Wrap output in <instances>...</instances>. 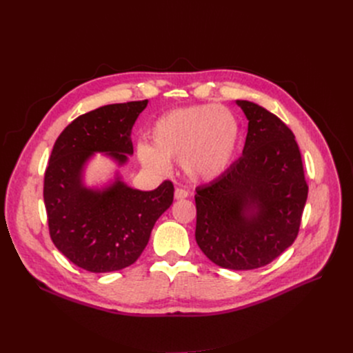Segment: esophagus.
I'll use <instances>...</instances> for the list:
<instances>
[{
	"mask_svg": "<svg viewBox=\"0 0 353 353\" xmlns=\"http://www.w3.org/2000/svg\"><path fill=\"white\" fill-rule=\"evenodd\" d=\"M188 195H190V194H188V191H187V190H183V188H176V190H175V192H174L175 199H185Z\"/></svg>",
	"mask_w": 353,
	"mask_h": 353,
	"instance_id": "obj_1",
	"label": "esophagus"
}]
</instances>
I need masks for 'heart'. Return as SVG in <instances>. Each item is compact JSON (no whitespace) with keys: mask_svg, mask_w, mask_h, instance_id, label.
Wrapping results in <instances>:
<instances>
[{"mask_svg":"<svg viewBox=\"0 0 353 353\" xmlns=\"http://www.w3.org/2000/svg\"><path fill=\"white\" fill-rule=\"evenodd\" d=\"M150 145H138V159L154 174H165L168 161H179L191 181L220 178L236 158L241 129L225 106L195 105L158 117L149 132Z\"/></svg>","mask_w":353,"mask_h":353,"instance_id":"b5f03b06","label":"heart"}]
</instances>
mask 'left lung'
I'll list each match as a JSON object with an SVG mask.
<instances>
[{"label": "left lung", "instance_id": "obj_1", "mask_svg": "<svg viewBox=\"0 0 353 353\" xmlns=\"http://www.w3.org/2000/svg\"><path fill=\"white\" fill-rule=\"evenodd\" d=\"M236 103L248 121L243 157L196 188L195 240L216 265L253 270L293 244L309 188L293 132L257 103Z\"/></svg>", "mask_w": 353, "mask_h": 353}]
</instances>
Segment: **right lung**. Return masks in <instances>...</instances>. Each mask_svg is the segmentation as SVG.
<instances>
[{
  "mask_svg": "<svg viewBox=\"0 0 353 353\" xmlns=\"http://www.w3.org/2000/svg\"><path fill=\"white\" fill-rule=\"evenodd\" d=\"M148 100L106 105L79 116L57 138L44 175L50 236L72 263L92 273L122 270L138 260L158 218L174 201L172 182L154 191L129 187L119 170L88 185L96 154L125 166L133 155L132 128Z\"/></svg>",
  "mask_w": 353,
  "mask_h": 353,
  "instance_id": "obj_1",
  "label": "right lung"
}]
</instances>
